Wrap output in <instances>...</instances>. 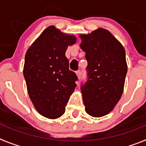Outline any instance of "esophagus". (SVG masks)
Segmentation results:
<instances>
[{
	"label": "esophagus",
	"instance_id": "esophagus-1",
	"mask_svg": "<svg viewBox=\"0 0 146 146\" xmlns=\"http://www.w3.org/2000/svg\"><path fill=\"white\" fill-rule=\"evenodd\" d=\"M76 74H77V77H78V79H80L81 77V72L80 71H77V72H76Z\"/></svg>",
	"mask_w": 146,
	"mask_h": 146
}]
</instances>
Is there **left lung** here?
Masks as SVG:
<instances>
[{"label":"left lung","instance_id":"1","mask_svg":"<svg viewBox=\"0 0 146 146\" xmlns=\"http://www.w3.org/2000/svg\"><path fill=\"white\" fill-rule=\"evenodd\" d=\"M88 79L81 86L86 112L102 117L114 109L123 91L127 64L124 47L109 31L99 28L80 34Z\"/></svg>","mask_w":146,"mask_h":146}]
</instances>
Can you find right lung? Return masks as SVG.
<instances>
[{
	"mask_svg": "<svg viewBox=\"0 0 146 146\" xmlns=\"http://www.w3.org/2000/svg\"><path fill=\"white\" fill-rule=\"evenodd\" d=\"M77 38L53 25L41 33L27 50L23 68L29 97L40 115L56 119L76 87L77 77L69 70L65 52Z\"/></svg>",
	"mask_w": 146,
	"mask_h": 146,
	"instance_id": "right-lung-1",
	"label": "right lung"
}]
</instances>
